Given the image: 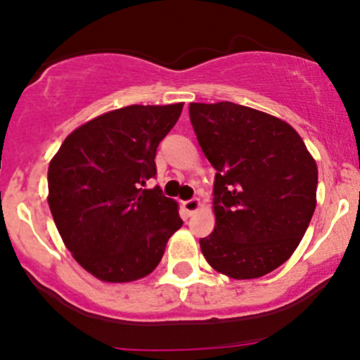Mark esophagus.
Returning a JSON list of instances; mask_svg holds the SVG:
<instances>
[{"instance_id": "esophagus-1", "label": "esophagus", "mask_w": 360, "mask_h": 360, "mask_svg": "<svg viewBox=\"0 0 360 360\" xmlns=\"http://www.w3.org/2000/svg\"><path fill=\"white\" fill-rule=\"evenodd\" d=\"M200 200H198V198H191V200H186V202H183V207H184V210H186L188 214H195L197 212L198 209H200Z\"/></svg>"}]
</instances>
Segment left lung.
Segmentation results:
<instances>
[{"mask_svg":"<svg viewBox=\"0 0 360 360\" xmlns=\"http://www.w3.org/2000/svg\"><path fill=\"white\" fill-rule=\"evenodd\" d=\"M203 155L216 169L214 231L200 238L207 263L248 281L284 264L317 205V163L300 134L268 112L223 103L190 104Z\"/></svg>","mask_w":360,"mask_h":360,"instance_id":"8db88e82","label":"left lung"}]
</instances>
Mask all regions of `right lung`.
<instances>
[{
	"mask_svg": "<svg viewBox=\"0 0 360 360\" xmlns=\"http://www.w3.org/2000/svg\"><path fill=\"white\" fill-rule=\"evenodd\" d=\"M183 103L120 108L83 123L49 165V207L64 245L103 282H134L158 266L169 238L183 226L177 202L160 188V141Z\"/></svg>",
	"mask_w": 360,
	"mask_h": 360,
	"instance_id": "obj_1",
	"label": "right lung"
}]
</instances>
